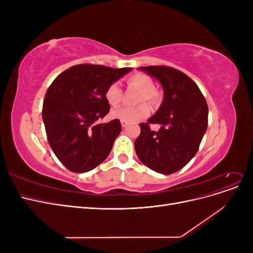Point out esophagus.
<instances>
[{
	"instance_id": "obj_1",
	"label": "esophagus",
	"mask_w": 253,
	"mask_h": 253,
	"mask_svg": "<svg viewBox=\"0 0 253 253\" xmlns=\"http://www.w3.org/2000/svg\"><path fill=\"white\" fill-rule=\"evenodd\" d=\"M120 122H121V126H124V127L127 126V122H126V121H125V120H121Z\"/></svg>"
}]
</instances>
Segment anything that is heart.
Returning <instances> with one entry per match:
<instances>
[{
	"instance_id": "b5f03b06",
	"label": "heart",
	"mask_w": 253,
	"mask_h": 253,
	"mask_svg": "<svg viewBox=\"0 0 253 253\" xmlns=\"http://www.w3.org/2000/svg\"><path fill=\"white\" fill-rule=\"evenodd\" d=\"M126 82L129 87L136 88L141 91L139 97V102L147 101L151 104H154L158 100V93L155 90V83L149 75L143 73H136L129 76L126 79ZM122 97V90L119 84L114 82L108 86L105 90V99L109 104L112 106H117ZM150 114V108L148 104H140L135 108L131 106H120V108L112 111V116L125 120L126 122H136L140 119H143Z\"/></svg>"
}]
</instances>
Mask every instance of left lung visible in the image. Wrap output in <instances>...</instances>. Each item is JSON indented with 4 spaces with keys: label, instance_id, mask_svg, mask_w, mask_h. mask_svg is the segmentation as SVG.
Wrapping results in <instances>:
<instances>
[{
    "label": "left lung",
    "instance_id": "left-lung-1",
    "mask_svg": "<svg viewBox=\"0 0 253 253\" xmlns=\"http://www.w3.org/2000/svg\"><path fill=\"white\" fill-rule=\"evenodd\" d=\"M164 88V101L154 116L140 124L136 154L151 170L172 174L182 169L197 153L208 126V105L197 84L186 74L165 65L139 67ZM162 126L157 132L149 126Z\"/></svg>",
    "mask_w": 253,
    "mask_h": 253
}]
</instances>
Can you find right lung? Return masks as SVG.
I'll return each mask as SVG.
<instances>
[{"instance_id": "obj_1", "label": "right lung", "mask_w": 253, "mask_h": 253, "mask_svg": "<svg viewBox=\"0 0 253 253\" xmlns=\"http://www.w3.org/2000/svg\"><path fill=\"white\" fill-rule=\"evenodd\" d=\"M131 71L95 64L74 65L49 85L42 117L51 150L72 172L95 169L109 156L121 124L114 119L99 124L110 112L105 90Z\"/></svg>"}]
</instances>
